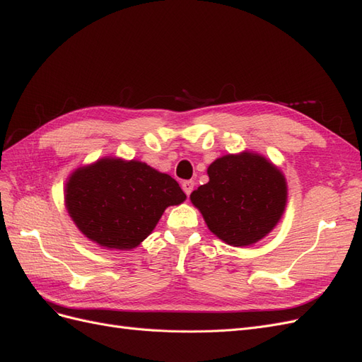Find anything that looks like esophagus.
<instances>
[{"label": "esophagus", "mask_w": 362, "mask_h": 362, "mask_svg": "<svg viewBox=\"0 0 362 362\" xmlns=\"http://www.w3.org/2000/svg\"><path fill=\"white\" fill-rule=\"evenodd\" d=\"M182 189L185 191V194L188 195L189 197V194L192 192V189H194V182L192 180H187V182H183L182 183Z\"/></svg>", "instance_id": "esophagus-1"}]
</instances>
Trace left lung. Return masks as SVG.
Segmentation results:
<instances>
[{
  "label": "left lung",
  "instance_id": "1",
  "mask_svg": "<svg viewBox=\"0 0 362 362\" xmlns=\"http://www.w3.org/2000/svg\"><path fill=\"white\" fill-rule=\"evenodd\" d=\"M209 182L191 194V202L209 230L233 247L252 245L270 233L286 206L282 171L252 151L226 154L208 168Z\"/></svg>",
  "mask_w": 362,
  "mask_h": 362
}]
</instances>
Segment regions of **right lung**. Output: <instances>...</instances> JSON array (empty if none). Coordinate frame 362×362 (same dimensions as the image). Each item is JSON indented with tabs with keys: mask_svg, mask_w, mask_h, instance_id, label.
<instances>
[{
	"mask_svg": "<svg viewBox=\"0 0 362 362\" xmlns=\"http://www.w3.org/2000/svg\"><path fill=\"white\" fill-rule=\"evenodd\" d=\"M187 195L171 175L139 160L103 158L69 175L65 206L86 238L109 250H132L168 206Z\"/></svg>",
	"mask_w": 362,
	"mask_h": 362,
	"instance_id": "add662e5",
	"label": "right lung"
}]
</instances>
